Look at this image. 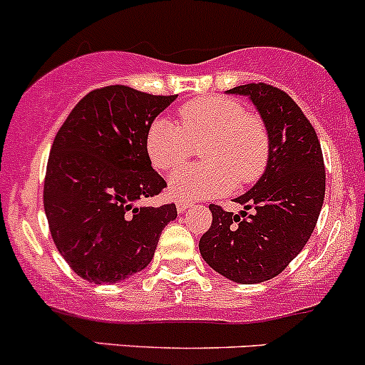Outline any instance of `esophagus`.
<instances>
[{
    "mask_svg": "<svg viewBox=\"0 0 365 365\" xmlns=\"http://www.w3.org/2000/svg\"><path fill=\"white\" fill-rule=\"evenodd\" d=\"M190 206V201L187 200H176V210H178V213H183L187 208Z\"/></svg>",
    "mask_w": 365,
    "mask_h": 365,
    "instance_id": "1",
    "label": "esophagus"
}]
</instances>
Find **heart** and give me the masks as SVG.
Wrapping results in <instances>:
<instances>
[{
  "mask_svg": "<svg viewBox=\"0 0 365 365\" xmlns=\"http://www.w3.org/2000/svg\"><path fill=\"white\" fill-rule=\"evenodd\" d=\"M178 125L155 118L146 128L145 148L159 171H171L200 143L205 162L178 168L169 178V190L178 200L219 196L240 185L257 182L272 155L270 132L257 113L220 95L192 98L180 106Z\"/></svg>",
  "mask_w": 365,
  "mask_h": 365,
  "instance_id": "1",
  "label": "heart"
}]
</instances>
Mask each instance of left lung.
Listing matches in <instances>:
<instances>
[{
	"mask_svg": "<svg viewBox=\"0 0 365 365\" xmlns=\"http://www.w3.org/2000/svg\"><path fill=\"white\" fill-rule=\"evenodd\" d=\"M230 93L247 95L270 132L272 155L259 182L237 203L238 215L210 205L212 226L201 256L230 281L256 284L281 274L304 249L325 197V164L314 127L286 91L249 83Z\"/></svg>",
	"mask_w": 365,
	"mask_h": 365,
	"instance_id": "8db88e82",
	"label": "left lung"
}]
</instances>
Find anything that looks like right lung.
<instances>
[{
  "label": "right lung",
  "mask_w": 365,
  "mask_h": 365,
  "mask_svg": "<svg viewBox=\"0 0 365 365\" xmlns=\"http://www.w3.org/2000/svg\"><path fill=\"white\" fill-rule=\"evenodd\" d=\"M176 95L97 88L77 102L54 138L43 210L58 251L79 277L123 281L148 267L175 203L138 206L168 187L145 148L148 125Z\"/></svg>",
  "instance_id": "add662e5"
}]
</instances>
